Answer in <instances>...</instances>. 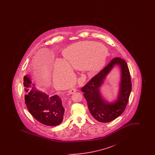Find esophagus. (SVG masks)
Instances as JSON below:
<instances>
[{
	"label": "esophagus",
	"mask_w": 155,
	"mask_h": 155,
	"mask_svg": "<svg viewBox=\"0 0 155 155\" xmlns=\"http://www.w3.org/2000/svg\"><path fill=\"white\" fill-rule=\"evenodd\" d=\"M76 91H77L76 89L72 88L71 89H70V90L68 91V92L70 94H74V92H75Z\"/></svg>",
	"instance_id": "34e87169"
}]
</instances>
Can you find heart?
Returning a JSON list of instances; mask_svg holds the SVG:
<instances>
[{"label":"heart","instance_id":"obj_1","mask_svg":"<svg viewBox=\"0 0 155 155\" xmlns=\"http://www.w3.org/2000/svg\"><path fill=\"white\" fill-rule=\"evenodd\" d=\"M107 53L104 45L94 42H80L69 46L63 51L65 60L58 59L56 61L54 81L73 80L74 76L71 68L83 69L90 73L99 71L106 64Z\"/></svg>","mask_w":155,"mask_h":155}]
</instances>
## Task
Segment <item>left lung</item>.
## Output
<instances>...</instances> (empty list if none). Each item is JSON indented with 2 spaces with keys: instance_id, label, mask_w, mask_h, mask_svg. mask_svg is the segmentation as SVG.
<instances>
[{
  "instance_id": "1",
  "label": "left lung",
  "mask_w": 155,
  "mask_h": 155,
  "mask_svg": "<svg viewBox=\"0 0 155 155\" xmlns=\"http://www.w3.org/2000/svg\"><path fill=\"white\" fill-rule=\"evenodd\" d=\"M117 65L121 71L118 96L113 103L107 102L101 93L100 87L113 67ZM132 84L128 67L124 59L116 58L81 89L92 117L101 123H108L120 116L125 110L131 94Z\"/></svg>"
}]
</instances>
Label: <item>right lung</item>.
Returning a JSON list of instances; mask_svg holds the SVG:
<instances>
[{
	"mask_svg": "<svg viewBox=\"0 0 155 155\" xmlns=\"http://www.w3.org/2000/svg\"><path fill=\"white\" fill-rule=\"evenodd\" d=\"M24 86L27 92L25 95V103L31 114L45 125L56 126L61 124L64 113L61 98L58 95L49 96L37 89L28 75L24 77Z\"/></svg>",
	"mask_w": 155,
	"mask_h": 155,
	"instance_id": "right-lung-1",
	"label": "right lung"
}]
</instances>
